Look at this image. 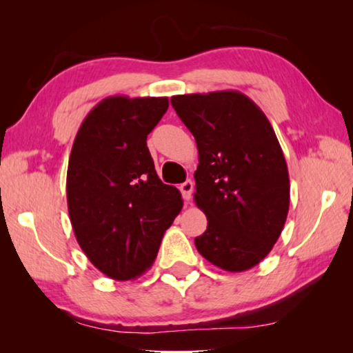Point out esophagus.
I'll use <instances>...</instances> for the list:
<instances>
[{
  "label": "esophagus",
  "instance_id": "34e87169",
  "mask_svg": "<svg viewBox=\"0 0 353 353\" xmlns=\"http://www.w3.org/2000/svg\"><path fill=\"white\" fill-rule=\"evenodd\" d=\"M181 193H182V196H183V199L185 201H190L191 199V193H193V188H194V183H193V181H185L183 183H181Z\"/></svg>",
  "mask_w": 353,
  "mask_h": 353
}]
</instances>
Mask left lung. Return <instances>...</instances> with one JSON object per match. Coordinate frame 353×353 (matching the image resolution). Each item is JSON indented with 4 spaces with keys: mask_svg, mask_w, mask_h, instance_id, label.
Segmentation results:
<instances>
[{
    "mask_svg": "<svg viewBox=\"0 0 353 353\" xmlns=\"http://www.w3.org/2000/svg\"><path fill=\"white\" fill-rule=\"evenodd\" d=\"M179 118L199 152L194 202L207 216L196 249L212 265L241 272L265 259L282 234L290 176L270 119L236 90L177 94Z\"/></svg>",
    "mask_w": 353,
    "mask_h": 353,
    "instance_id": "1",
    "label": "left lung"
}]
</instances>
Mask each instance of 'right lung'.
<instances>
[{"label": "right lung", "mask_w": 353, "mask_h": 353, "mask_svg": "<svg viewBox=\"0 0 353 353\" xmlns=\"http://www.w3.org/2000/svg\"><path fill=\"white\" fill-rule=\"evenodd\" d=\"M168 98L110 97L83 119L71 148L67 201L76 240L113 280L146 272L182 210L181 191L160 181L146 139Z\"/></svg>", "instance_id": "right-lung-1"}]
</instances>
